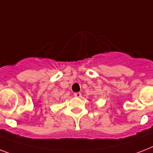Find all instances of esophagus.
I'll use <instances>...</instances> for the list:
<instances>
[{
    "label": "esophagus",
    "instance_id": "obj_1",
    "mask_svg": "<svg viewBox=\"0 0 153 153\" xmlns=\"http://www.w3.org/2000/svg\"><path fill=\"white\" fill-rule=\"evenodd\" d=\"M74 96L75 98H81L82 97V94L80 92H77V93L74 94Z\"/></svg>",
    "mask_w": 153,
    "mask_h": 153
}]
</instances>
